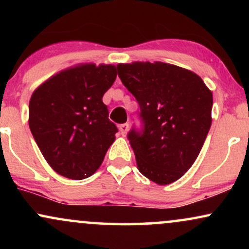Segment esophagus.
I'll return each instance as SVG.
<instances>
[{"label":"esophagus","instance_id":"34e87169","mask_svg":"<svg viewBox=\"0 0 249 249\" xmlns=\"http://www.w3.org/2000/svg\"><path fill=\"white\" fill-rule=\"evenodd\" d=\"M119 132L123 137H125L128 132V124H122L119 125Z\"/></svg>","mask_w":249,"mask_h":249}]
</instances>
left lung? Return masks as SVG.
<instances>
[{
  "label": "left lung",
  "instance_id": "left-lung-1",
  "mask_svg": "<svg viewBox=\"0 0 249 249\" xmlns=\"http://www.w3.org/2000/svg\"><path fill=\"white\" fill-rule=\"evenodd\" d=\"M117 69L144 122L142 133H128L139 172L158 185L174 182L194 164L206 139L212 91L193 71L168 63H119Z\"/></svg>",
  "mask_w": 249,
  "mask_h": 249
}]
</instances>
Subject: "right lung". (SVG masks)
<instances>
[{
	"label": "right lung",
	"mask_w": 249,
	"mask_h": 249,
	"mask_svg": "<svg viewBox=\"0 0 249 249\" xmlns=\"http://www.w3.org/2000/svg\"><path fill=\"white\" fill-rule=\"evenodd\" d=\"M116 77L113 64L79 63L53 75L31 95V133L48 164L65 178L92 176L116 141L118 128L103 103Z\"/></svg>",
	"instance_id": "add662e5"
}]
</instances>
